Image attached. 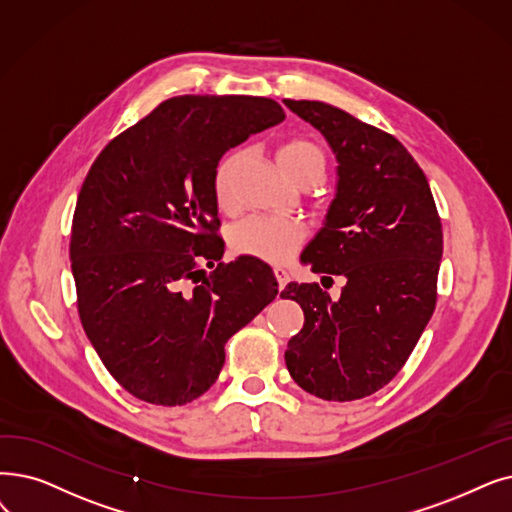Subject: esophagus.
I'll list each match as a JSON object with an SVG mask.
<instances>
[{"instance_id":"34e87169","label":"esophagus","mask_w":512,"mask_h":512,"mask_svg":"<svg viewBox=\"0 0 512 512\" xmlns=\"http://www.w3.org/2000/svg\"><path fill=\"white\" fill-rule=\"evenodd\" d=\"M274 276H276V282H278V288L282 291V288L286 286L288 282V272L282 270V268H274Z\"/></svg>"}]
</instances>
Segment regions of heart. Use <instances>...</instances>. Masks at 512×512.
Returning <instances> with one entry per match:
<instances>
[{"instance_id": "1", "label": "heart", "mask_w": 512, "mask_h": 512, "mask_svg": "<svg viewBox=\"0 0 512 512\" xmlns=\"http://www.w3.org/2000/svg\"><path fill=\"white\" fill-rule=\"evenodd\" d=\"M276 161L284 173L297 180L299 175L314 167H324V152L305 138L284 140L276 150ZM240 163V154L232 152L215 169L213 192L221 211L236 207L234 198V173ZM303 240V228L291 219L278 217H251L242 221L232 232V249L238 255L255 257L268 263H284Z\"/></svg>"}]
</instances>
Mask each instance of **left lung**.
<instances>
[{"label": "left lung", "mask_w": 512, "mask_h": 512, "mask_svg": "<svg viewBox=\"0 0 512 512\" xmlns=\"http://www.w3.org/2000/svg\"><path fill=\"white\" fill-rule=\"evenodd\" d=\"M337 154V196L301 259L343 276L339 301L318 284H286L303 309L286 368L307 393L353 402L402 370L429 324L443 253L441 219L425 173L391 133L316 100H284Z\"/></svg>", "instance_id": "left-lung-1"}]
</instances>
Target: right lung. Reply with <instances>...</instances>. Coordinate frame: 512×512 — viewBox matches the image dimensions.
Segmentation results:
<instances>
[{
	"label": "right lung",
	"mask_w": 512,
	"mask_h": 512,
	"mask_svg": "<svg viewBox=\"0 0 512 512\" xmlns=\"http://www.w3.org/2000/svg\"><path fill=\"white\" fill-rule=\"evenodd\" d=\"M284 117L272 98H169L110 140L85 177L69 249L79 318L106 370L142 402L201 397L228 339L278 295L270 265L221 261L213 177L230 148Z\"/></svg>",
	"instance_id": "obj_1"
}]
</instances>
